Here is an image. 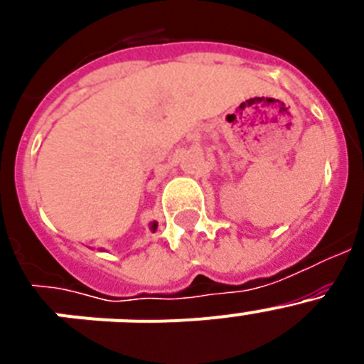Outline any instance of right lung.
Returning a JSON list of instances; mask_svg holds the SVG:
<instances>
[{
    "label": "right lung",
    "instance_id": "obj_1",
    "mask_svg": "<svg viewBox=\"0 0 364 364\" xmlns=\"http://www.w3.org/2000/svg\"><path fill=\"white\" fill-rule=\"evenodd\" d=\"M156 226H159V224H156V222H151V230L156 231Z\"/></svg>",
    "mask_w": 364,
    "mask_h": 364
}]
</instances>
